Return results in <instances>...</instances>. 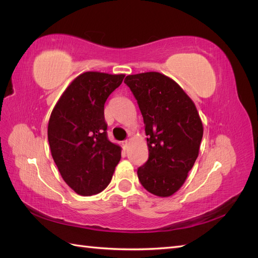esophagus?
Masks as SVG:
<instances>
[{"label": "esophagus", "mask_w": 258, "mask_h": 258, "mask_svg": "<svg viewBox=\"0 0 258 258\" xmlns=\"http://www.w3.org/2000/svg\"><path fill=\"white\" fill-rule=\"evenodd\" d=\"M121 145H122V147L124 148V150H127L128 145H129V142H128V141H122V142H121Z\"/></svg>", "instance_id": "obj_1"}]
</instances>
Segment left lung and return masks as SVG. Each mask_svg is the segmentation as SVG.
I'll list each match as a JSON object with an SVG mask.
<instances>
[{
	"label": "left lung",
	"instance_id": "1",
	"mask_svg": "<svg viewBox=\"0 0 258 258\" xmlns=\"http://www.w3.org/2000/svg\"><path fill=\"white\" fill-rule=\"evenodd\" d=\"M124 84L138 101L147 136L148 159L138 177L151 194L172 196L199 154L204 126L196 105L177 83L158 72L128 75Z\"/></svg>",
	"mask_w": 258,
	"mask_h": 258
}]
</instances>
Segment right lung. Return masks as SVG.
I'll list each match as a JSON object with an SVG mask.
<instances>
[{
  "mask_svg": "<svg viewBox=\"0 0 258 258\" xmlns=\"http://www.w3.org/2000/svg\"><path fill=\"white\" fill-rule=\"evenodd\" d=\"M123 74L85 72L68 86L51 112L48 142L64 182L81 196L102 191L121 157L107 139L104 103Z\"/></svg>",
  "mask_w": 258,
  "mask_h": 258,
  "instance_id": "right-lung-1",
  "label": "right lung"
}]
</instances>
